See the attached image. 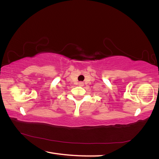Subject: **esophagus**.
Here are the masks:
<instances>
[{"label":"esophagus","mask_w":159,"mask_h":159,"mask_svg":"<svg viewBox=\"0 0 159 159\" xmlns=\"http://www.w3.org/2000/svg\"><path fill=\"white\" fill-rule=\"evenodd\" d=\"M79 85L80 86H83V82H79Z\"/></svg>","instance_id":"esophagus-1"}]
</instances>
